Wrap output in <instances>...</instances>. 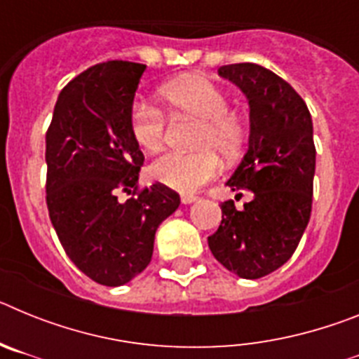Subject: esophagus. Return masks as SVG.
Masks as SVG:
<instances>
[{"instance_id": "1", "label": "esophagus", "mask_w": 359, "mask_h": 359, "mask_svg": "<svg viewBox=\"0 0 359 359\" xmlns=\"http://www.w3.org/2000/svg\"><path fill=\"white\" fill-rule=\"evenodd\" d=\"M194 201H198V198H196V196H190V194H183L182 196L183 205H190V203H194Z\"/></svg>"}]
</instances>
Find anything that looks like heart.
<instances>
[{
	"label": "heart",
	"mask_w": 359,
	"mask_h": 359,
	"mask_svg": "<svg viewBox=\"0 0 359 359\" xmlns=\"http://www.w3.org/2000/svg\"><path fill=\"white\" fill-rule=\"evenodd\" d=\"M167 113L172 118L199 120L192 152H165L149 165V176L169 189L192 194L212 182L219 172V158H236L244 147L248 126L230 109V98L215 82L198 75L176 79L160 88ZM167 131V116L152 104L136 100L129 109V133L136 145L147 152L161 149Z\"/></svg>",
	"instance_id": "obj_1"
}]
</instances>
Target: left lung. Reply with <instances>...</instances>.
<instances>
[{
    "instance_id": "left-lung-1",
    "label": "left lung",
    "mask_w": 359,
    "mask_h": 359,
    "mask_svg": "<svg viewBox=\"0 0 359 359\" xmlns=\"http://www.w3.org/2000/svg\"><path fill=\"white\" fill-rule=\"evenodd\" d=\"M219 75L246 95L250 145L228 180L253 199L237 210L221 203L223 219L208 248L228 271L261 278L290 261L311 217L316 149L313 120L302 97L273 72L252 62L221 66Z\"/></svg>"
}]
</instances>
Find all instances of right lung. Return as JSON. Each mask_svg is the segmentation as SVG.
Masks as SVG:
<instances>
[{"label":"right lung","instance_id":"1","mask_svg":"<svg viewBox=\"0 0 359 359\" xmlns=\"http://www.w3.org/2000/svg\"><path fill=\"white\" fill-rule=\"evenodd\" d=\"M145 66L106 61L62 88L46 131V207L66 255L102 286H122L151 262L161 221L180 196L138 187L144 154L129 109ZM126 191L132 198L120 202Z\"/></svg>","mask_w":359,"mask_h":359}]
</instances>
